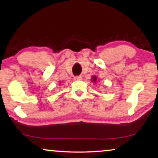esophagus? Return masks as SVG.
Wrapping results in <instances>:
<instances>
[{"label":"esophagus","instance_id":"1","mask_svg":"<svg viewBox=\"0 0 158 158\" xmlns=\"http://www.w3.org/2000/svg\"><path fill=\"white\" fill-rule=\"evenodd\" d=\"M73 78H74L75 81H81V80H82V77L81 75H77V76H75Z\"/></svg>","mask_w":158,"mask_h":158}]
</instances>
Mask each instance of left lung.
Returning a JSON list of instances; mask_svg holds the SVG:
<instances>
[{"label":"left lung","instance_id":"obj_1","mask_svg":"<svg viewBox=\"0 0 158 158\" xmlns=\"http://www.w3.org/2000/svg\"><path fill=\"white\" fill-rule=\"evenodd\" d=\"M91 81H92V82H94V83H96V81H97V77H96V76H94V77H93L92 79H91Z\"/></svg>","mask_w":158,"mask_h":158}]
</instances>
